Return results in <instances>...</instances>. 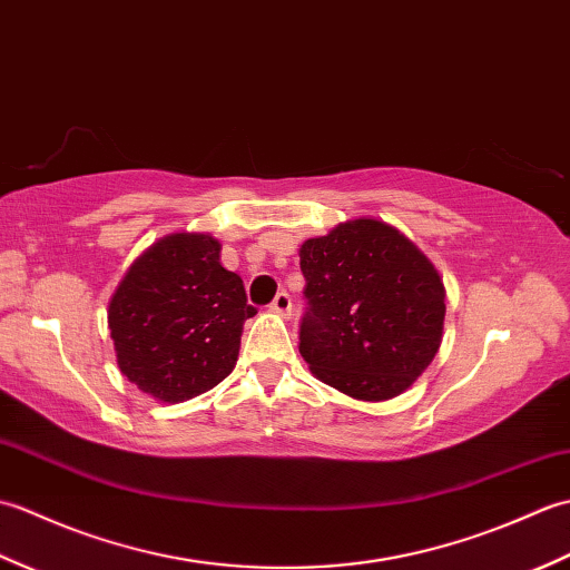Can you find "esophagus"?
<instances>
[{"label":"esophagus","mask_w":570,"mask_h":570,"mask_svg":"<svg viewBox=\"0 0 570 570\" xmlns=\"http://www.w3.org/2000/svg\"><path fill=\"white\" fill-rule=\"evenodd\" d=\"M274 313H278V316H292V308H294V304H292V296H288L286 292H278L276 296H274V301H272V306H269Z\"/></svg>","instance_id":"1"}]
</instances>
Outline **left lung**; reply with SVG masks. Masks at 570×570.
Returning <instances> with one entry per match:
<instances>
[{"mask_svg":"<svg viewBox=\"0 0 570 570\" xmlns=\"http://www.w3.org/2000/svg\"><path fill=\"white\" fill-rule=\"evenodd\" d=\"M306 313L298 350L316 377L355 399L409 390L439 353L445 294L433 264L370 217L301 245Z\"/></svg>","mask_w":570,"mask_h":570,"instance_id":"obj_1","label":"left lung"}]
</instances>
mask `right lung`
<instances>
[{"label":"right lung","instance_id":"right-lung-1","mask_svg":"<svg viewBox=\"0 0 570 570\" xmlns=\"http://www.w3.org/2000/svg\"><path fill=\"white\" fill-rule=\"evenodd\" d=\"M254 313L242 278L220 264V242L178 233L129 266L107 321L125 377L174 404L233 372L242 325Z\"/></svg>","mask_w":570,"mask_h":570}]
</instances>
